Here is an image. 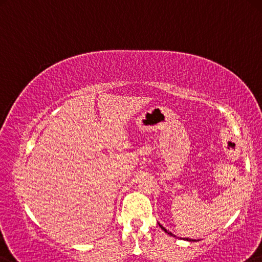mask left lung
<instances>
[{"instance_id":"8db88e82","label":"left lung","mask_w":262,"mask_h":262,"mask_svg":"<svg viewBox=\"0 0 262 262\" xmlns=\"http://www.w3.org/2000/svg\"><path fill=\"white\" fill-rule=\"evenodd\" d=\"M159 225H160V227L162 228V230H163V231L165 232V233H168V234H170V235H173V234L171 233V232H169V231H167V230H165V228H164L163 226H162V225H161V224H159ZM186 240H189V239H186Z\"/></svg>"}]
</instances>
